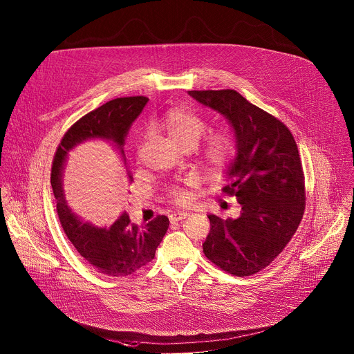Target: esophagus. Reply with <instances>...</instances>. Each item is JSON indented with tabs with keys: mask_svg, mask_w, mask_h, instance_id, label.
<instances>
[{
	"mask_svg": "<svg viewBox=\"0 0 354 354\" xmlns=\"http://www.w3.org/2000/svg\"><path fill=\"white\" fill-rule=\"evenodd\" d=\"M187 216H189V213L187 212L174 213V214H171V216H169V220H171L172 223H175V221H180V220L186 218Z\"/></svg>",
	"mask_w": 354,
	"mask_h": 354,
	"instance_id": "obj_1",
	"label": "esophagus"
}]
</instances>
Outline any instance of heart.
Returning a JSON list of instances; mask_svg holds the SVG:
<instances>
[{
	"mask_svg": "<svg viewBox=\"0 0 354 354\" xmlns=\"http://www.w3.org/2000/svg\"><path fill=\"white\" fill-rule=\"evenodd\" d=\"M157 126L182 149H193L207 131V122L198 115L183 108H174L165 112ZM238 156V140L228 129H218L209 133L200 149V164L205 174L213 178L224 176ZM168 197L176 207H187L192 194L187 189L174 186Z\"/></svg>",
	"mask_w": 354,
	"mask_h": 354,
	"instance_id": "b5f03b06",
	"label": "heart"
}]
</instances>
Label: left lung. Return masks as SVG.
Instances as JSON below:
<instances>
[{
	"mask_svg": "<svg viewBox=\"0 0 354 354\" xmlns=\"http://www.w3.org/2000/svg\"><path fill=\"white\" fill-rule=\"evenodd\" d=\"M189 94L224 115L238 140L236 160L227 172L231 182L223 193L236 198L241 216H208L204 253L231 275H254L282 253L304 216L305 176L297 143L284 123L235 90Z\"/></svg>",
	"mask_w": 354,
	"mask_h": 354,
	"instance_id": "1",
	"label": "left lung"
}]
</instances>
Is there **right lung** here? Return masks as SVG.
Listing matches in <instances>:
<instances>
[{
	"label": "right lung",
	"mask_w": 354,
	"mask_h": 354,
	"mask_svg": "<svg viewBox=\"0 0 354 354\" xmlns=\"http://www.w3.org/2000/svg\"><path fill=\"white\" fill-rule=\"evenodd\" d=\"M147 101L149 98L143 95L123 97L88 112L68 129L53 157L50 183L57 200L62 227L79 254L98 272L108 277H129L149 264L168 230L169 220L167 216L158 214L145 227H138L124 212L108 227L101 225L98 213L73 212L63 193V167L68 151L76 145L95 138L112 142L124 157L123 145L129 129ZM129 179L133 182L130 174Z\"/></svg>",
	"instance_id": "1"
}]
</instances>
